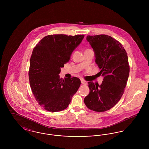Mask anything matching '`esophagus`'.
I'll return each mask as SVG.
<instances>
[{
  "mask_svg": "<svg viewBox=\"0 0 149 149\" xmlns=\"http://www.w3.org/2000/svg\"><path fill=\"white\" fill-rule=\"evenodd\" d=\"M81 84H84V85H87V82L84 80H83V79H81Z\"/></svg>",
  "mask_w": 149,
  "mask_h": 149,
  "instance_id": "esophagus-1",
  "label": "esophagus"
}]
</instances>
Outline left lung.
<instances>
[{"instance_id": "1", "label": "left lung", "mask_w": 149, "mask_h": 149, "mask_svg": "<svg viewBox=\"0 0 149 149\" xmlns=\"http://www.w3.org/2000/svg\"><path fill=\"white\" fill-rule=\"evenodd\" d=\"M95 52V63L100 75L104 77L103 83L89 81V94L84 99L89 109L103 112L113 108L124 93L130 72L127 54L122 45L112 37L106 35L88 36Z\"/></svg>"}]
</instances>
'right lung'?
Segmentation results:
<instances>
[{
  "label": "right lung",
  "mask_w": 149,
  "mask_h": 149,
  "mask_svg": "<svg viewBox=\"0 0 149 149\" xmlns=\"http://www.w3.org/2000/svg\"><path fill=\"white\" fill-rule=\"evenodd\" d=\"M84 37L50 35L34 47L30 58L29 81L36 100L46 111L56 112L66 109L78 91L81 84L79 78L63 79L58 74Z\"/></svg>",
  "instance_id": "1"
}]
</instances>
